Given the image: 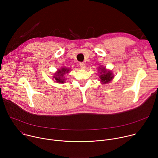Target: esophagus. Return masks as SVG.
<instances>
[{"mask_svg":"<svg viewBox=\"0 0 158 158\" xmlns=\"http://www.w3.org/2000/svg\"><path fill=\"white\" fill-rule=\"evenodd\" d=\"M80 66L82 69H85V64L84 62H81L80 63Z\"/></svg>","mask_w":158,"mask_h":158,"instance_id":"1","label":"esophagus"}]
</instances>
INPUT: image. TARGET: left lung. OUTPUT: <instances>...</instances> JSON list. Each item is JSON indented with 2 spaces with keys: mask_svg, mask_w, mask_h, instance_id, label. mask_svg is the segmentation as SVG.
Wrapping results in <instances>:
<instances>
[{
  "mask_svg": "<svg viewBox=\"0 0 158 158\" xmlns=\"http://www.w3.org/2000/svg\"><path fill=\"white\" fill-rule=\"evenodd\" d=\"M98 71L99 72V78L102 84L109 83L112 79L114 78V76L110 71H108L106 69V67H99Z\"/></svg>",
  "mask_w": 158,
  "mask_h": 158,
  "instance_id": "1",
  "label": "left lung"
}]
</instances>
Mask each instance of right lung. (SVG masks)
<instances>
[{"instance_id":"obj_1","label":"right lung","mask_w":158,"mask_h":158,"mask_svg":"<svg viewBox=\"0 0 158 158\" xmlns=\"http://www.w3.org/2000/svg\"><path fill=\"white\" fill-rule=\"evenodd\" d=\"M69 71H70V69L62 67V68H60V69L57 70V73L54 74L52 77L54 78V80L56 82L64 83L65 79L64 77V76L66 73H69Z\"/></svg>"}]
</instances>
